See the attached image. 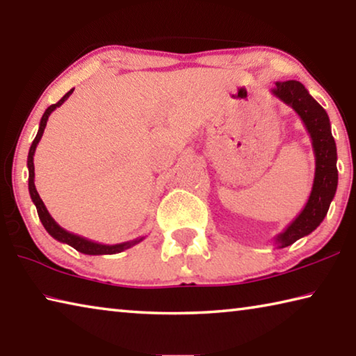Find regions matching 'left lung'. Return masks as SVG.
Listing matches in <instances>:
<instances>
[{"label":"left lung","instance_id":"8db88e82","mask_svg":"<svg viewBox=\"0 0 356 356\" xmlns=\"http://www.w3.org/2000/svg\"><path fill=\"white\" fill-rule=\"evenodd\" d=\"M272 94L291 106L303 120L316 155L314 184H312L309 200L297 218L275 237L278 248H286L298 238L311 234L327 216L337 188V154L334 138L331 135L328 114L312 99L303 84L295 80L280 81L272 89Z\"/></svg>","mask_w":356,"mask_h":356}]
</instances>
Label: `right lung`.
<instances>
[{
    "instance_id": "add662e5",
    "label": "right lung",
    "mask_w": 356,
    "mask_h": 356,
    "mask_svg": "<svg viewBox=\"0 0 356 356\" xmlns=\"http://www.w3.org/2000/svg\"><path fill=\"white\" fill-rule=\"evenodd\" d=\"M74 92V89H70V91L64 95V97L58 102L55 105H50L45 110L44 116L40 119V124H39V130H38V135H35L34 141L31 144V147H29V154H28V171H29V177H28V190H29V196H31V200L34 202L35 209H38V215L42 221V225L47 229V232L50 234L53 238H56L58 242L61 243H67L72 248H75L76 251L83 252V254H89V256H99V254H116V252H120L124 250H129L131 246H135L136 243H140L144 237L140 238H135V240H130V242H124V243H118V245H104V243H97V242H92V240H88L81 236H76V234H72L69 231H65L64 227H61L58 225V222L53 220V216L48 213V210L45 207L44 201L40 200L38 190H35V185H34V152H35V147H38V144L40 141L42 135H44V130H45V125H47V120L48 116L56 110L58 106H61L65 100L70 97V94Z\"/></svg>"
}]
</instances>
